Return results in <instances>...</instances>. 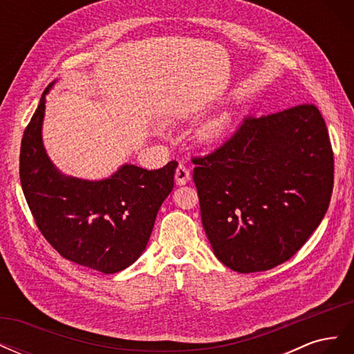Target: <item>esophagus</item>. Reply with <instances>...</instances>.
<instances>
[{
    "label": "esophagus",
    "instance_id": "1",
    "mask_svg": "<svg viewBox=\"0 0 354 354\" xmlns=\"http://www.w3.org/2000/svg\"><path fill=\"white\" fill-rule=\"evenodd\" d=\"M190 180V171L185 164H178L177 169H176V183L177 185H186L187 181Z\"/></svg>",
    "mask_w": 354,
    "mask_h": 354
}]
</instances>
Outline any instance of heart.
Listing matches in <instances>:
<instances>
[{"label":"heart","mask_w":354,"mask_h":354,"mask_svg":"<svg viewBox=\"0 0 354 354\" xmlns=\"http://www.w3.org/2000/svg\"><path fill=\"white\" fill-rule=\"evenodd\" d=\"M232 122V116L229 112H223L217 116L211 118L207 122H203L198 130V138L203 145H214L226 136Z\"/></svg>","instance_id":"heart-1"}]
</instances>
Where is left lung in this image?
<instances>
[{
    "mask_svg": "<svg viewBox=\"0 0 354 354\" xmlns=\"http://www.w3.org/2000/svg\"><path fill=\"white\" fill-rule=\"evenodd\" d=\"M192 162L214 254L239 273L291 259L325 217L334 187L328 128L312 103L245 116L229 140Z\"/></svg>",
    "mask_w": 354,
    "mask_h": 354,
    "instance_id": "8db88e82",
    "label": "left lung"
}]
</instances>
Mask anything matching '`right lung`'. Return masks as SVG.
<instances>
[{
  "label": "right lung",
  "mask_w": 354,
  "mask_h": 354,
  "mask_svg": "<svg viewBox=\"0 0 354 354\" xmlns=\"http://www.w3.org/2000/svg\"><path fill=\"white\" fill-rule=\"evenodd\" d=\"M20 146V183L42 236L63 259L111 274L145 251L164 199L174 187L176 160L147 171L124 165L100 181L65 177L42 146L46 94Z\"/></svg>",
  "instance_id": "right-lung-1"
}]
</instances>
